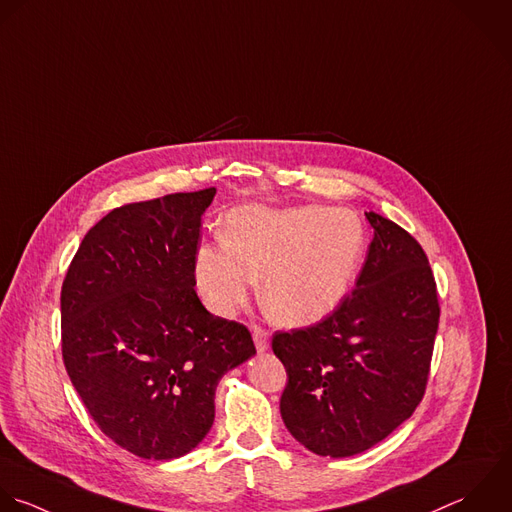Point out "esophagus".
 <instances>
[{"label":"esophagus","instance_id":"obj_1","mask_svg":"<svg viewBox=\"0 0 512 512\" xmlns=\"http://www.w3.org/2000/svg\"><path fill=\"white\" fill-rule=\"evenodd\" d=\"M253 341H255V347H257L259 353H265L269 349V345H271L269 333L265 329H261V327H253Z\"/></svg>","mask_w":512,"mask_h":512}]
</instances>
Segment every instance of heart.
<instances>
[{"label":"heart","instance_id":"b5f03b06","mask_svg":"<svg viewBox=\"0 0 512 512\" xmlns=\"http://www.w3.org/2000/svg\"><path fill=\"white\" fill-rule=\"evenodd\" d=\"M365 249V227L347 209L243 205L225 215L221 241L197 249L195 281L205 305L231 317L263 277L269 313L283 325L303 327L343 303Z\"/></svg>","mask_w":512,"mask_h":512}]
</instances>
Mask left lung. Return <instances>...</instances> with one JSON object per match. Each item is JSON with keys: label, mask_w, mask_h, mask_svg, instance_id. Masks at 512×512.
Masks as SVG:
<instances>
[{"label": "left lung", "mask_w": 512, "mask_h": 512, "mask_svg": "<svg viewBox=\"0 0 512 512\" xmlns=\"http://www.w3.org/2000/svg\"><path fill=\"white\" fill-rule=\"evenodd\" d=\"M355 289L321 323L273 335L287 369L281 417L321 457H353L389 437L421 403L439 329L423 247L383 215Z\"/></svg>", "instance_id": "8db88e82"}]
</instances>
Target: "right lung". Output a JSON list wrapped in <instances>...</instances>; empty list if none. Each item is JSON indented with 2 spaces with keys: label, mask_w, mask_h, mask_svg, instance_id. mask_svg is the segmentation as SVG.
Listing matches in <instances>:
<instances>
[{
  "label": "right lung",
  "mask_w": 512,
  "mask_h": 512,
  "mask_svg": "<svg viewBox=\"0 0 512 512\" xmlns=\"http://www.w3.org/2000/svg\"><path fill=\"white\" fill-rule=\"evenodd\" d=\"M213 197L209 187L109 211L63 279L65 371L97 427L141 459L193 451L213 425L217 383L255 355L247 327L213 317L193 289Z\"/></svg>",
  "instance_id": "obj_1"
}]
</instances>
